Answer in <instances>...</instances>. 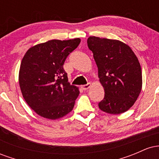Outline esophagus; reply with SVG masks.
<instances>
[{"label": "esophagus", "instance_id": "obj_1", "mask_svg": "<svg viewBox=\"0 0 159 159\" xmlns=\"http://www.w3.org/2000/svg\"><path fill=\"white\" fill-rule=\"evenodd\" d=\"M90 86H91V84L90 83H88V84H84V85H82L81 86V89L83 90H87V89H89L90 87Z\"/></svg>", "mask_w": 159, "mask_h": 159}]
</instances>
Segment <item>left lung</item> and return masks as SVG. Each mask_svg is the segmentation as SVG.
Wrapping results in <instances>:
<instances>
[{
  "label": "left lung",
  "instance_id": "8db88e82",
  "mask_svg": "<svg viewBox=\"0 0 159 159\" xmlns=\"http://www.w3.org/2000/svg\"><path fill=\"white\" fill-rule=\"evenodd\" d=\"M87 45L93 53L105 97L98 107L120 114L132 107L142 89V72L132 49L117 39L90 36Z\"/></svg>",
  "mask_w": 159,
  "mask_h": 159
}]
</instances>
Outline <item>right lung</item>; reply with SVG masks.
Listing matches in <instances>:
<instances>
[{"label":"right lung","instance_id":"1","mask_svg":"<svg viewBox=\"0 0 159 159\" xmlns=\"http://www.w3.org/2000/svg\"><path fill=\"white\" fill-rule=\"evenodd\" d=\"M80 42L79 38L48 40L30 47L24 55L20 89L27 105L40 116L55 120L73 109L79 88L69 84L63 64Z\"/></svg>","mask_w":159,"mask_h":159}]
</instances>
